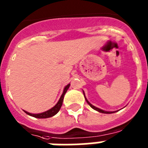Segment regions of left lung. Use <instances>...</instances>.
<instances>
[{
    "instance_id": "8db88e82",
    "label": "left lung",
    "mask_w": 148,
    "mask_h": 148,
    "mask_svg": "<svg viewBox=\"0 0 148 148\" xmlns=\"http://www.w3.org/2000/svg\"><path fill=\"white\" fill-rule=\"evenodd\" d=\"M83 92H84V91H83ZM84 97H85V100H86V101H87V102H88V104H89V105H90V107H91V108H92L93 109H94V110H97V111H98V112L103 113V114H112V113L117 112V111H105V110H101V109H100V108H96V107H95V106H94V105H92V104H91V103H90V102H89V101H88V100H87V98H86V97H85V95H84Z\"/></svg>"
}]
</instances>
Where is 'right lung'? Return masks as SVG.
<instances>
[{"instance_id":"right-lung-1","label":"right lung","mask_w":148,"mask_h":148,"mask_svg":"<svg viewBox=\"0 0 148 148\" xmlns=\"http://www.w3.org/2000/svg\"><path fill=\"white\" fill-rule=\"evenodd\" d=\"M70 85H71V84H67L66 87L64 89V91H63L62 95L60 96V99H59V101L57 103H56V105L54 107H53L52 108H51L50 110H47V111H45V112L43 113H40V114H31V113L27 112V111H25L24 110V112L26 113L27 114L30 115V116H32L34 117H36V118H48V117H53L56 114H58V112L60 110V108H61V106H62L63 103V101H64V95L67 92V89L69 88Z\"/></svg>"}]
</instances>
